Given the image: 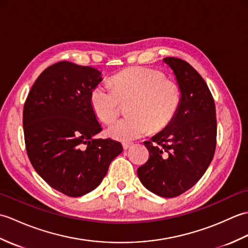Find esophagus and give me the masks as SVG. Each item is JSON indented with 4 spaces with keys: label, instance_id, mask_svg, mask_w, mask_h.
<instances>
[{
    "label": "esophagus",
    "instance_id": "esophagus-1",
    "mask_svg": "<svg viewBox=\"0 0 248 248\" xmlns=\"http://www.w3.org/2000/svg\"><path fill=\"white\" fill-rule=\"evenodd\" d=\"M131 145H132V144H131V143H123V147H124V150L129 149L130 147H131Z\"/></svg>",
    "mask_w": 248,
    "mask_h": 248
}]
</instances>
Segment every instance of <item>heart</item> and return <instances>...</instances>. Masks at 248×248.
Returning <instances> with one entry per match:
<instances>
[{
    "label": "heart",
    "instance_id": "b5f03b06",
    "mask_svg": "<svg viewBox=\"0 0 248 248\" xmlns=\"http://www.w3.org/2000/svg\"><path fill=\"white\" fill-rule=\"evenodd\" d=\"M112 88L100 84L91 93V105L94 115L105 124L117 118L120 102H131L130 117L110 125L108 133L113 139L129 141L149 132L164 129L175 117L180 105L178 84L164 78L159 70L133 67L112 78Z\"/></svg>",
    "mask_w": 248,
    "mask_h": 248
}]
</instances>
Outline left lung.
<instances>
[{"label":"left lung","instance_id":"left-lung-1","mask_svg":"<svg viewBox=\"0 0 248 248\" xmlns=\"http://www.w3.org/2000/svg\"><path fill=\"white\" fill-rule=\"evenodd\" d=\"M180 89V105L166 127L144 141L149 159L139 167L143 186L161 197H176L196 184L217 146V117L211 93L194 68L180 59L163 60Z\"/></svg>","mask_w":248,"mask_h":248}]
</instances>
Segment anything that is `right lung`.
Masks as SVG:
<instances>
[{"mask_svg":"<svg viewBox=\"0 0 248 248\" xmlns=\"http://www.w3.org/2000/svg\"><path fill=\"white\" fill-rule=\"evenodd\" d=\"M102 80L96 68L56 62L38 77L24 103L29 159L50 186L67 196L96 188L124 150L119 141L96 138L102 128L89 98Z\"/></svg>","mask_w":248,"mask_h":248,"instance_id":"obj_1","label":"right lung"}]
</instances>
